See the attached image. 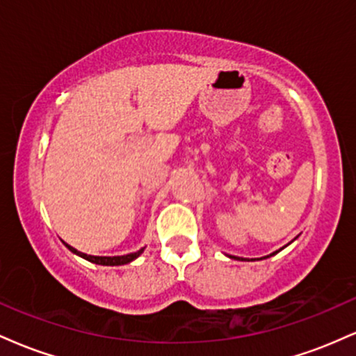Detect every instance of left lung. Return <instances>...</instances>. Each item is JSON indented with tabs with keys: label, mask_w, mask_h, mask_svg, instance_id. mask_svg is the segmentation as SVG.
Wrapping results in <instances>:
<instances>
[{
	"label": "left lung",
	"mask_w": 356,
	"mask_h": 356,
	"mask_svg": "<svg viewBox=\"0 0 356 356\" xmlns=\"http://www.w3.org/2000/svg\"><path fill=\"white\" fill-rule=\"evenodd\" d=\"M273 254H275V252H273ZM231 257H234V259H239V257H236V256H231ZM268 257V256H266ZM241 261H246V259H243V257H241Z\"/></svg>",
	"instance_id": "8db88e82"
}]
</instances>
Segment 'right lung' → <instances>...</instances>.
Here are the masks:
<instances>
[{"label":"right lung","instance_id":"obj_1","mask_svg":"<svg viewBox=\"0 0 356 356\" xmlns=\"http://www.w3.org/2000/svg\"><path fill=\"white\" fill-rule=\"evenodd\" d=\"M65 246L70 249L72 252H75L76 256L83 257V259L90 261V263L102 264V266H122V264H127V263H130V261L137 259V257L144 252V248H142V249H138L137 252H130V254H125V256H90V254H85V252L76 251L75 248L68 246V244H65Z\"/></svg>","mask_w":356,"mask_h":356}]
</instances>
